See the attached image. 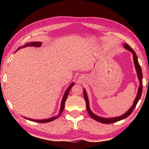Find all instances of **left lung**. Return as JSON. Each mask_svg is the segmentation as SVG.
<instances>
[{
    "label": "left lung",
    "instance_id": "8db88e82",
    "mask_svg": "<svg viewBox=\"0 0 149 149\" xmlns=\"http://www.w3.org/2000/svg\"><path fill=\"white\" fill-rule=\"evenodd\" d=\"M123 46L125 47V48L129 50V51H131L132 54H133V59H134V65H135V68L136 69V72H137V74H138V77L139 80H140V86H139L138 88V93H137V96L136 97V99L134 101V103H133V105L132 106V107H131L130 109H129L127 112H126L124 115H123L122 116H120L118 117H115V118H102V117H100L99 116H97L96 115H95V114L93 113V112L91 111L90 109V106H89V101H88V97H87V95L86 93V91L85 90H83V94H84V99L85 101H86V109H87V111L89 114L90 116L91 117V118H93L95 120H96V121L100 122V123H106V124H109V123H114V122H118L120 121V120L124 119L125 118H127V116H129V115H131V113L132 112V111L134 110V109L135 108L136 106V104L138 103V102L140 100L141 95V93H142V88H143V83H142V79H143V74H142V71H141V66L139 64L138 61V58H137V56L135 52L134 51V50L132 49L131 47L129 46L127 43H124L123 44Z\"/></svg>",
    "mask_w": 149,
    "mask_h": 149
}]
</instances>
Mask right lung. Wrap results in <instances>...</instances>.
<instances>
[{
    "mask_svg": "<svg viewBox=\"0 0 149 149\" xmlns=\"http://www.w3.org/2000/svg\"><path fill=\"white\" fill-rule=\"evenodd\" d=\"M42 45V43L41 42H31L29 43H27L26 46H34V47H40ZM74 83H72L70 86L68 87V88L67 89V90L66 91V92L64 95V96L63 97V99H62V102H61V108H60V111L58 114V115H57L56 116H54L52 118H50L49 119H45V120H32V119H30V118H27L29 120H31V121L33 122H38V123H47V122H51L53 121V120H56V118H58V117L61 115V114L62 113L63 109L65 108V101L66 100V98H67L68 94H69V91L70 90H71L72 87L74 86Z\"/></svg>",
    "mask_w": 149,
    "mask_h": 149,
    "instance_id": "obj_1",
    "label": "right lung"
}]
</instances>
